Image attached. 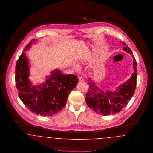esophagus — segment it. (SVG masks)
<instances>
[{"instance_id":"obj_1","label":"esophagus","mask_w":153,"mask_h":153,"mask_svg":"<svg viewBox=\"0 0 153 153\" xmlns=\"http://www.w3.org/2000/svg\"><path fill=\"white\" fill-rule=\"evenodd\" d=\"M78 78H79V81H84V79H83L82 77L79 76Z\"/></svg>"}]
</instances>
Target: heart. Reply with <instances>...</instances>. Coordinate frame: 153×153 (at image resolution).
Wrapping results in <instances>:
<instances>
[{"label":"heart","mask_w":153,"mask_h":153,"mask_svg":"<svg viewBox=\"0 0 153 153\" xmlns=\"http://www.w3.org/2000/svg\"><path fill=\"white\" fill-rule=\"evenodd\" d=\"M74 67L75 68H77V66L76 65L74 66Z\"/></svg>","instance_id":"obj_1"}]
</instances>
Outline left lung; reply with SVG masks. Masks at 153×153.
I'll return each mask as SVG.
<instances>
[{"label":"left lung","instance_id":"8db88e82","mask_svg":"<svg viewBox=\"0 0 153 153\" xmlns=\"http://www.w3.org/2000/svg\"><path fill=\"white\" fill-rule=\"evenodd\" d=\"M124 45L123 49L131 54L133 57L134 72L131 78L118 88L117 91H105L96 87L92 80H89V89L86 94L85 100L87 105L96 113L102 115H108L119 112L131 100L134 94L137 79V63L130 48L122 42Z\"/></svg>","mask_w":153,"mask_h":153}]
</instances>
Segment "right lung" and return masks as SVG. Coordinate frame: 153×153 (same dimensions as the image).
I'll use <instances>...</instances> for the list:
<instances>
[{"mask_svg": "<svg viewBox=\"0 0 153 153\" xmlns=\"http://www.w3.org/2000/svg\"><path fill=\"white\" fill-rule=\"evenodd\" d=\"M35 41L32 39L23 51H27ZM29 71L27 58L23 53L15 67V84L20 99L31 112L37 115L51 117L57 114L65 106L68 95L78 82L77 77L63 74L56 70L42 86L31 87Z\"/></svg>", "mask_w": 153, "mask_h": 153, "instance_id": "add662e5", "label": "right lung"}]
</instances>
